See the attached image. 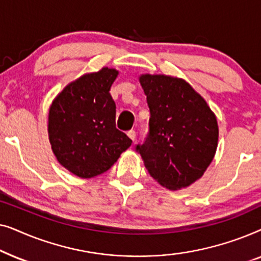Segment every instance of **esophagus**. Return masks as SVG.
Returning a JSON list of instances; mask_svg holds the SVG:
<instances>
[{
  "mask_svg": "<svg viewBox=\"0 0 261 261\" xmlns=\"http://www.w3.org/2000/svg\"><path fill=\"white\" fill-rule=\"evenodd\" d=\"M127 135L132 139V140H134V139H135V130H134V129L128 130V132H127Z\"/></svg>",
  "mask_w": 261,
  "mask_h": 261,
  "instance_id": "1",
  "label": "esophagus"
}]
</instances>
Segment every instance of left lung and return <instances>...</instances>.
<instances>
[{
	"mask_svg": "<svg viewBox=\"0 0 261 261\" xmlns=\"http://www.w3.org/2000/svg\"><path fill=\"white\" fill-rule=\"evenodd\" d=\"M149 108V130L137 145L151 177L170 190L199 179L213 162L219 140L215 114L188 82L141 74Z\"/></svg>",
	"mask_w": 261,
	"mask_h": 261,
	"instance_id": "left-lung-1",
	"label": "left lung"
}]
</instances>
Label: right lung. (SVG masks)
Wrapping results in <instances>:
<instances>
[{
    "label": "right lung",
    "instance_id": "obj_1",
    "mask_svg": "<svg viewBox=\"0 0 261 261\" xmlns=\"http://www.w3.org/2000/svg\"><path fill=\"white\" fill-rule=\"evenodd\" d=\"M119 72L103 67L71 82L52 102L48 138L56 158L81 178L108 171L132 140L116 128L110 88Z\"/></svg>",
    "mask_w": 261,
    "mask_h": 261
}]
</instances>
